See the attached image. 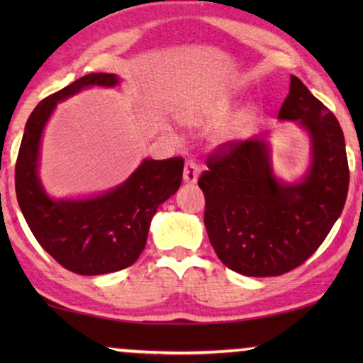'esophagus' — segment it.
Here are the masks:
<instances>
[{"label":"esophagus","mask_w":363,"mask_h":363,"mask_svg":"<svg viewBox=\"0 0 363 363\" xmlns=\"http://www.w3.org/2000/svg\"><path fill=\"white\" fill-rule=\"evenodd\" d=\"M198 177H200V168L191 158H188L185 162V168H183V182L188 183V185H195L198 182Z\"/></svg>","instance_id":"34e87169"}]
</instances>
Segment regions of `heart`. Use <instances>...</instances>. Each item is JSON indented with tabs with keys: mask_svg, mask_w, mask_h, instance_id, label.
I'll return each instance as SVG.
<instances>
[{
	"mask_svg": "<svg viewBox=\"0 0 363 363\" xmlns=\"http://www.w3.org/2000/svg\"><path fill=\"white\" fill-rule=\"evenodd\" d=\"M225 112H226V104L225 102L218 104V106L213 107L211 111L206 113V121L208 122L220 121V118L225 116ZM242 128H245V122H238V125L235 127V130H231L225 138H231V137H235V135H240V133L242 132Z\"/></svg>",
	"mask_w": 363,
	"mask_h": 363,
	"instance_id": "1",
	"label": "heart"
}]
</instances>
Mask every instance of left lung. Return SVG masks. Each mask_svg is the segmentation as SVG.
<instances>
[{
  "mask_svg": "<svg viewBox=\"0 0 363 363\" xmlns=\"http://www.w3.org/2000/svg\"><path fill=\"white\" fill-rule=\"evenodd\" d=\"M279 118L297 121L311 137L312 162L302 182L277 180L264 137L223 143L206 157L208 170L198 180L213 250L226 267L251 277L286 274L309 259L349 191L344 132L296 76Z\"/></svg>",
  "mask_w": 363,
  "mask_h": 363,
  "instance_id": "left-lung-1",
  "label": "left lung"
}]
</instances>
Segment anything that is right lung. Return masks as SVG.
Returning a JSON list of instances; mask_svg holds the SVG:
<instances>
[{
    "label": "right lung",
    "mask_w": 363,
    "mask_h": 363,
    "mask_svg": "<svg viewBox=\"0 0 363 363\" xmlns=\"http://www.w3.org/2000/svg\"><path fill=\"white\" fill-rule=\"evenodd\" d=\"M113 74H87L43 99L29 116L19 147L14 186L29 230L59 264L82 276H99L132 266L145 247L158 206L182 185L183 158L147 160L122 185L86 200H52L38 177L39 145L57 102L91 86L113 87Z\"/></svg>",
    "instance_id": "obj_1"
}]
</instances>
